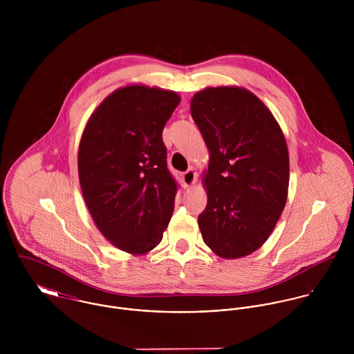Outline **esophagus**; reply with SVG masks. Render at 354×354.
<instances>
[{
    "instance_id": "esophagus-1",
    "label": "esophagus",
    "mask_w": 354,
    "mask_h": 354,
    "mask_svg": "<svg viewBox=\"0 0 354 354\" xmlns=\"http://www.w3.org/2000/svg\"><path fill=\"white\" fill-rule=\"evenodd\" d=\"M183 181L187 187H192L196 181V171L192 167H189L187 171L183 173Z\"/></svg>"
}]
</instances>
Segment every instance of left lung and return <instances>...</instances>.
<instances>
[{
	"instance_id": "1",
	"label": "left lung",
	"mask_w": 354,
	"mask_h": 354,
	"mask_svg": "<svg viewBox=\"0 0 354 354\" xmlns=\"http://www.w3.org/2000/svg\"><path fill=\"white\" fill-rule=\"evenodd\" d=\"M191 114L209 150L203 241L223 259L247 256L270 237L286 204L285 136L245 88L208 87L192 98Z\"/></svg>"
}]
</instances>
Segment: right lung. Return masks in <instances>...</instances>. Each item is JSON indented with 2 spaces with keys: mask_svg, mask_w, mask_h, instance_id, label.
Returning <instances> with one entry per match:
<instances>
[{
  "mask_svg": "<svg viewBox=\"0 0 354 354\" xmlns=\"http://www.w3.org/2000/svg\"><path fill=\"white\" fill-rule=\"evenodd\" d=\"M180 103L173 91L128 86L110 94L90 117L79 146V180L104 239L143 254L162 240L178 184L162 140Z\"/></svg>",
  "mask_w": 354,
  "mask_h": 354,
  "instance_id": "add662e5",
  "label": "right lung"
}]
</instances>
